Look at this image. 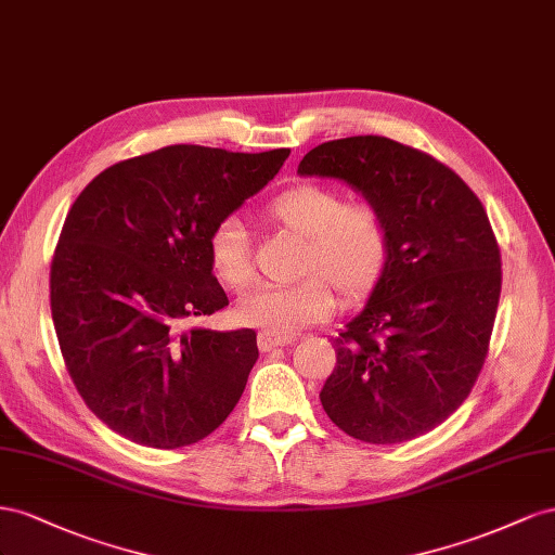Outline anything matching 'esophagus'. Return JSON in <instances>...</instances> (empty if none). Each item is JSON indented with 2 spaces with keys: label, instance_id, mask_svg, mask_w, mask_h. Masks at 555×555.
Returning <instances> with one entry per match:
<instances>
[{
  "label": "esophagus",
  "instance_id": "1",
  "mask_svg": "<svg viewBox=\"0 0 555 555\" xmlns=\"http://www.w3.org/2000/svg\"><path fill=\"white\" fill-rule=\"evenodd\" d=\"M295 337H281V335H272V332H258V346L260 351H274L279 346H288L293 344Z\"/></svg>",
  "mask_w": 555,
  "mask_h": 555
}]
</instances>
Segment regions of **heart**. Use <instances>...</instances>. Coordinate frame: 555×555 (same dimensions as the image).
<instances>
[{"instance_id":"b5f03b06","label":"heart","mask_w":555,"mask_h":555,"mask_svg":"<svg viewBox=\"0 0 555 555\" xmlns=\"http://www.w3.org/2000/svg\"><path fill=\"white\" fill-rule=\"evenodd\" d=\"M279 232L299 240L295 281L283 288H256L234 309L242 325L288 337L335 309V288L344 299L367 295L382 281L390 260V223L372 199H346L341 190L299 183L264 207ZM214 274L228 291L240 293L253 281L248 236L236 216L216 223L209 234Z\"/></svg>"}]
</instances>
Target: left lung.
<instances>
[{
    "label": "left lung",
    "instance_id": "1",
    "mask_svg": "<svg viewBox=\"0 0 555 555\" xmlns=\"http://www.w3.org/2000/svg\"><path fill=\"white\" fill-rule=\"evenodd\" d=\"M297 171L346 181L390 223L386 272L335 339L325 414L367 444L435 430L467 400L493 335L502 260L481 199L433 155L388 137L325 141Z\"/></svg>",
    "mask_w": 555,
    "mask_h": 555
}]
</instances>
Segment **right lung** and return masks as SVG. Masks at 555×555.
<instances>
[{
    "label": "right lung",
    "mask_w": 555,
    "mask_h": 555,
    "mask_svg": "<svg viewBox=\"0 0 555 555\" xmlns=\"http://www.w3.org/2000/svg\"><path fill=\"white\" fill-rule=\"evenodd\" d=\"M288 155L167 146L111 165L72 204L51 262L53 325L78 395L120 437L190 447L240 402L256 332L183 325L228 307L209 234Z\"/></svg>",
    "instance_id": "1"
}]
</instances>
